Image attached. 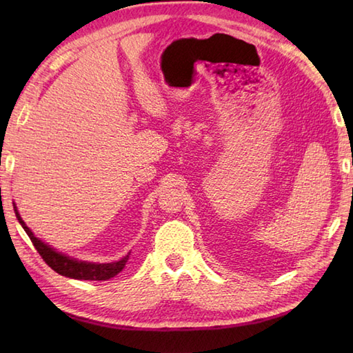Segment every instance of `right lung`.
Returning <instances> with one entry per match:
<instances>
[{
  "label": "right lung",
  "mask_w": 353,
  "mask_h": 353,
  "mask_svg": "<svg viewBox=\"0 0 353 353\" xmlns=\"http://www.w3.org/2000/svg\"><path fill=\"white\" fill-rule=\"evenodd\" d=\"M13 209L22 229L26 230L28 238L32 239L33 245L36 247V250L39 252L42 259L59 274H62L65 277H71V279H79V281H108L110 277H114L121 272V270L125 267V262L129 261L130 252L121 259L114 261V262H103V264L101 262H89V261L76 259L62 252H57L54 247L48 245L47 243H43L42 239L34 236L32 229H30L24 223V220L21 219L18 208L14 203H13Z\"/></svg>",
  "instance_id": "add662e5"
}]
</instances>
